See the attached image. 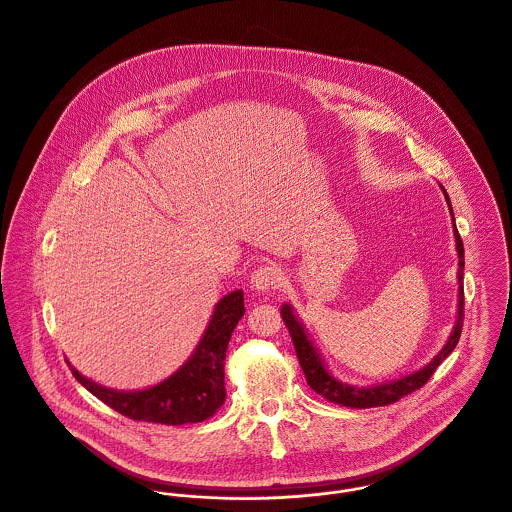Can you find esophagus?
<instances>
[{"label": "esophagus", "instance_id": "34e87169", "mask_svg": "<svg viewBox=\"0 0 512 512\" xmlns=\"http://www.w3.org/2000/svg\"><path fill=\"white\" fill-rule=\"evenodd\" d=\"M280 280L282 270L276 264H260L250 276V286L256 292H270L280 286Z\"/></svg>", "mask_w": 512, "mask_h": 512}]
</instances>
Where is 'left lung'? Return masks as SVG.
<instances>
[{
  "instance_id": "left-lung-1",
  "label": "left lung",
  "mask_w": 512,
  "mask_h": 512,
  "mask_svg": "<svg viewBox=\"0 0 512 512\" xmlns=\"http://www.w3.org/2000/svg\"><path fill=\"white\" fill-rule=\"evenodd\" d=\"M443 188V186H441ZM445 200L449 204V212L453 218V232H455V242H457V256H459V272H457V280H459V302H457V322L455 328L449 336L447 343L443 345V349L427 363L423 365L419 371H413L405 377H399L395 381H387V383H379V385H367V387H357V385H349L343 383L338 377H334L330 373V369L324 363V357L320 355V351L316 349L314 341L308 338V332L304 328V324L298 320L294 308L290 304H284L280 314L282 320L292 336L294 347H296V355L300 359V365L306 373L308 385L322 397H326L332 403H338L343 407H353V409H367V407H383L389 403L399 401L401 397L413 393L415 389L423 387L429 377L435 373V369L439 367V363L455 349V345L459 343L461 338V330H463V304H465V292H463V272H465V248H463V240L457 232L455 226V216H453V208H451V200L447 190L443 188Z\"/></svg>"
}]
</instances>
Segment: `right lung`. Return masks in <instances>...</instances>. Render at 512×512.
<instances>
[{"mask_svg":"<svg viewBox=\"0 0 512 512\" xmlns=\"http://www.w3.org/2000/svg\"><path fill=\"white\" fill-rule=\"evenodd\" d=\"M244 316V294L234 290L220 298L194 353L165 381L139 389L119 391L81 375L71 363L75 379L117 413L149 423L184 425L212 417L226 399L224 357L230 336Z\"/></svg>","mask_w":512,"mask_h":512,"instance_id":"add662e5","label":"right lung"}]
</instances>
